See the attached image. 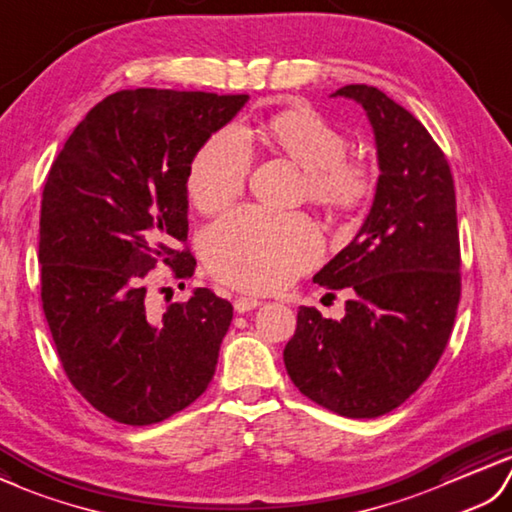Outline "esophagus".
Segmentation results:
<instances>
[{
    "label": "esophagus",
    "mask_w": 512,
    "mask_h": 512,
    "mask_svg": "<svg viewBox=\"0 0 512 512\" xmlns=\"http://www.w3.org/2000/svg\"><path fill=\"white\" fill-rule=\"evenodd\" d=\"M260 304L263 302H260L256 295H238V298L234 300V309H236V313H247V311H254Z\"/></svg>",
    "instance_id": "esophagus-1"
}]
</instances>
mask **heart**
<instances>
[{
	"label": "heart",
	"instance_id": "heart-1",
	"mask_svg": "<svg viewBox=\"0 0 512 512\" xmlns=\"http://www.w3.org/2000/svg\"><path fill=\"white\" fill-rule=\"evenodd\" d=\"M265 138L306 173V197L331 214L357 210L368 199L370 170L346 160L348 138L309 109L271 118ZM252 166L243 129L227 127L201 146L188 173V195L203 212H219L241 197ZM322 254L315 225L298 212L241 208L208 227L203 258L227 285L276 291L311 267Z\"/></svg>",
	"mask_w": 512,
	"mask_h": 512
}]
</instances>
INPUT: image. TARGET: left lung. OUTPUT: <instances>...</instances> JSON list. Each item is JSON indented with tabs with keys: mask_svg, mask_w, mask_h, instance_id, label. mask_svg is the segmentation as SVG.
I'll return each instance as SVG.
<instances>
[{
	"mask_svg": "<svg viewBox=\"0 0 512 512\" xmlns=\"http://www.w3.org/2000/svg\"><path fill=\"white\" fill-rule=\"evenodd\" d=\"M377 146L379 179L355 238L313 280L348 289L342 320L300 306L285 346L298 390L348 418H377L423 385L445 350L460 302L456 190L429 131L381 89L346 85Z\"/></svg>",
	"mask_w": 512,
	"mask_h": 512,
	"instance_id": "8db88e82",
	"label": "left lung"
}]
</instances>
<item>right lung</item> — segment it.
<instances>
[{
    "mask_svg": "<svg viewBox=\"0 0 512 512\" xmlns=\"http://www.w3.org/2000/svg\"><path fill=\"white\" fill-rule=\"evenodd\" d=\"M249 96L127 89L87 113L56 157L41 199V300L67 379L98 412L153 425L206 392L232 322L210 289L162 315L146 306L155 265L177 278L195 258L188 173Z\"/></svg>",
    "mask_w": 512,
    "mask_h": 512,
    "instance_id": "right-lung-1",
    "label": "right lung"
}]
</instances>
